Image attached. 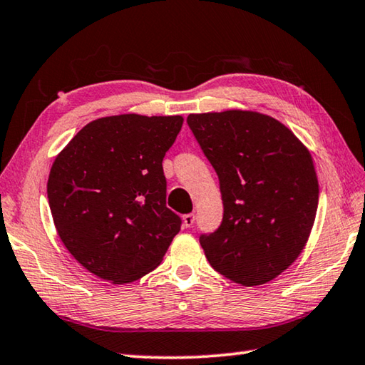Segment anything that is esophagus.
<instances>
[{"label":"esophagus","instance_id":"34e87169","mask_svg":"<svg viewBox=\"0 0 365 365\" xmlns=\"http://www.w3.org/2000/svg\"><path fill=\"white\" fill-rule=\"evenodd\" d=\"M195 225V213H188V215H183V226L191 227Z\"/></svg>","mask_w":365,"mask_h":365}]
</instances>
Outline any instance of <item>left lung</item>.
Wrapping results in <instances>:
<instances>
[{
    "mask_svg": "<svg viewBox=\"0 0 365 365\" xmlns=\"http://www.w3.org/2000/svg\"><path fill=\"white\" fill-rule=\"evenodd\" d=\"M220 180L223 221L201 235L205 258L240 287L284 272L307 245L318 209L315 164L288 126L255 110L190 113Z\"/></svg>",
    "mask_w": 365,
    "mask_h": 365,
    "instance_id": "1",
    "label": "left lung"
}]
</instances>
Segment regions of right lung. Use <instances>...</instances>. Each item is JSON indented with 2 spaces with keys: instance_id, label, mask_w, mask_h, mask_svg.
<instances>
[{
  "instance_id": "right-lung-1",
  "label": "right lung",
  "mask_w": 365,
  "mask_h": 365,
  "mask_svg": "<svg viewBox=\"0 0 365 365\" xmlns=\"http://www.w3.org/2000/svg\"><path fill=\"white\" fill-rule=\"evenodd\" d=\"M182 125L180 115L103 117L56 155L47 182L53 225L93 275L123 284L161 264L182 223L166 207L163 173Z\"/></svg>"
}]
</instances>
